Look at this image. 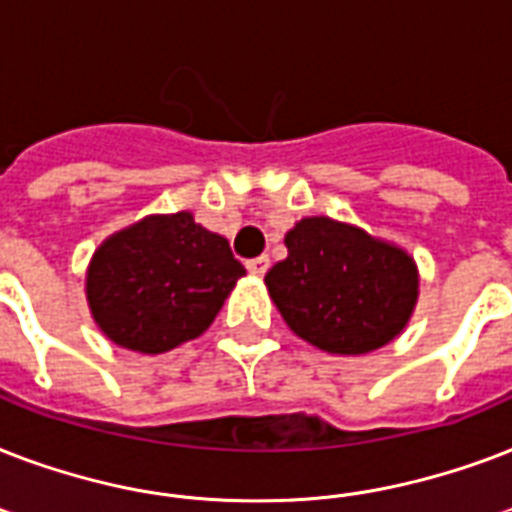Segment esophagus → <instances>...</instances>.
<instances>
[{
	"instance_id": "1",
	"label": "esophagus",
	"mask_w": 512,
	"mask_h": 512,
	"mask_svg": "<svg viewBox=\"0 0 512 512\" xmlns=\"http://www.w3.org/2000/svg\"><path fill=\"white\" fill-rule=\"evenodd\" d=\"M268 268H271V260H268V255H260V257H255V260H247V271L252 273V276H263Z\"/></svg>"
}]
</instances>
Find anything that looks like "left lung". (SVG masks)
I'll return each mask as SVG.
<instances>
[{"instance_id": "1", "label": "left lung", "mask_w": 512, "mask_h": 512, "mask_svg": "<svg viewBox=\"0 0 512 512\" xmlns=\"http://www.w3.org/2000/svg\"><path fill=\"white\" fill-rule=\"evenodd\" d=\"M265 287L287 327L316 348L361 356L404 332L420 276L404 249L332 217H303Z\"/></svg>"}]
</instances>
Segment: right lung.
Returning <instances> with one entry per match:
<instances>
[{"instance_id": "right-lung-1", "label": "right lung", "mask_w": 512, "mask_h": 512, "mask_svg": "<svg viewBox=\"0 0 512 512\" xmlns=\"http://www.w3.org/2000/svg\"><path fill=\"white\" fill-rule=\"evenodd\" d=\"M244 273L191 212L151 215L95 249L87 303L108 340L154 356L207 332Z\"/></svg>"}]
</instances>
